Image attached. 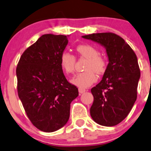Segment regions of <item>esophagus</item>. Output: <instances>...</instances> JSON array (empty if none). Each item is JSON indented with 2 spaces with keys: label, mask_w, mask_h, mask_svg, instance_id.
Returning <instances> with one entry per match:
<instances>
[{
  "label": "esophagus",
  "mask_w": 151,
  "mask_h": 151,
  "mask_svg": "<svg viewBox=\"0 0 151 151\" xmlns=\"http://www.w3.org/2000/svg\"><path fill=\"white\" fill-rule=\"evenodd\" d=\"M86 91V89H82V88H79V93H83Z\"/></svg>",
  "instance_id": "34e87169"
}]
</instances>
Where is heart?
<instances>
[{"instance_id":"b5f03b06","label":"heart","mask_w":151,"mask_h":151,"mask_svg":"<svg viewBox=\"0 0 151 151\" xmlns=\"http://www.w3.org/2000/svg\"><path fill=\"white\" fill-rule=\"evenodd\" d=\"M77 53L81 58L87 60L84 70L85 72L76 74L72 79V83L80 88H86L91 86L96 80L95 72L101 74L105 72L106 60L105 58L99 54L98 50L90 45H80L76 48ZM75 65V58L67 52H64L60 57V66L66 74L74 72Z\"/></svg>"}]
</instances>
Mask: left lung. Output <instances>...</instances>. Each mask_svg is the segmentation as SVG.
<instances>
[{
	"label": "left lung",
	"instance_id": "obj_1",
	"mask_svg": "<svg viewBox=\"0 0 151 151\" xmlns=\"http://www.w3.org/2000/svg\"><path fill=\"white\" fill-rule=\"evenodd\" d=\"M106 49L109 64L101 81L91 89L93 96L90 114L104 126L119 124L131 111L137 98L141 72L137 57L122 37L111 32L82 36Z\"/></svg>",
	"mask_w": 151,
	"mask_h": 151
}]
</instances>
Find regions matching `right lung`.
Here are the masks:
<instances>
[{
	"mask_svg": "<svg viewBox=\"0 0 151 151\" xmlns=\"http://www.w3.org/2000/svg\"><path fill=\"white\" fill-rule=\"evenodd\" d=\"M67 37L43 35L24 52L16 69L19 99L32 124L44 132L56 131L67 124L71 102L79 95L60 66Z\"/></svg>",
	"mask_w": 151,
	"mask_h": 151,
	"instance_id": "obj_1",
	"label": "right lung"
}]
</instances>
